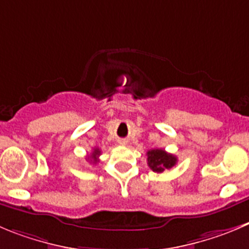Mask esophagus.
Masks as SVG:
<instances>
[{"label":"esophagus","mask_w":249,"mask_h":249,"mask_svg":"<svg viewBox=\"0 0 249 249\" xmlns=\"http://www.w3.org/2000/svg\"><path fill=\"white\" fill-rule=\"evenodd\" d=\"M118 144H120V145H126L127 141L126 139H121V141H118Z\"/></svg>","instance_id":"34e87169"}]
</instances>
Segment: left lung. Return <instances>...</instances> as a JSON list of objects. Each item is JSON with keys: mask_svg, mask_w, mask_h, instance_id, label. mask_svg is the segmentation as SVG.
I'll use <instances>...</instances> for the list:
<instances>
[{"mask_svg": "<svg viewBox=\"0 0 249 249\" xmlns=\"http://www.w3.org/2000/svg\"><path fill=\"white\" fill-rule=\"evenodd\" d=\"M148 165L154 172H164L177 164V158L162 149H151L146 153Z\"/></svg>", "mask_w": 249, "mask_h": 249, "instance_id": "8db88e82", "label": "left lung"}]
</instances>
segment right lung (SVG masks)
<instances>
[{"instance_id":"1","label":"right lung","mask_w":249,"mask_h":249,"mask_svg":"<svg viewBox=\"0 0 249 249\" xmlns=\"http://www.w3.org/2000/svg\"><path fill=\"white\" fill-rule=\"evenodd\" d=\"M101 154L100 149L99 148H94L93 153H91L90 156H88V160L90 162H93V164H96V162L99 161V155Z\"/></svg>"}]
</instances>
